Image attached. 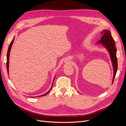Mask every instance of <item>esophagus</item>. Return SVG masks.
Here are the masks:
<instances>
[{
  "mask_svg": "<svg viewBox=\"0 0 126 126\" xmlns=\"http://www.w3.org/2000/svg\"><path fill=\"white\" fill-rule=\"evenodd\" d=\"M68 63V60L67 61H66V63Z\"/></svg>",
  "mask_w": 126,
  "mask_h": 126,
  "instance_id": "esophagus-1",
  "label": "esophagus"
}]
</instances>
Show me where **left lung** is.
Wrapping results in <instances>:
<instances>
[{
  "label": "left lung",
  "instance_id": "8db88e82",
  "mask_svg": "<svg viewBox=\"0 0 126 126\" xmlns=\"http://www.w3.org/2000/svg\"><path fill=\"white\" fill-rule=\"evenodd\" d=\"M102 34V36L101 37V39L97 42L96 45H101L109 52L113 68V74L112 80V83H113L118 69L117 50L115 47V40H113L111 33L108 30H103Z\"/></svg>",
  "mask_w": 126,
  "mask_h": 126
}]
</instances>
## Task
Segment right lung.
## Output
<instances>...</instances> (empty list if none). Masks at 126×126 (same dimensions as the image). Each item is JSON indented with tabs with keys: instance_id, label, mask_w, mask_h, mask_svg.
Returning a JSON list of instances; mask_svg holds the SVG:
<instances>
[{
	"instance_id": "add662e5",
	"label": "right lung",
	"mask_w": 126,
	"mask_h": 126,
	"mask_svg": "<svg viewBox=\"0 0 126 126\" xmlns=\"http://www.w3.org/2000/svg\"><path fill=\"white\" fill-rule=\"evenodd\" d=\"M14 39H15V37L14 38V39H13V40L11 41V42L10 43L9 46V47H8V51H7V63H6V66H7V72H8V75L9 76V56H10V50H11V47H12V45L13 44V43H14ZM55 77L56 76H55V77L54 78V80H53V81H54V79L55 78ZM52 85H53V82H52V86H51V88L49 90V91H48V92H47L46 94H42V95H40V96H45V95H46L49 91H50V90L52 88Z\"/></svg>"
}]
</instances>
